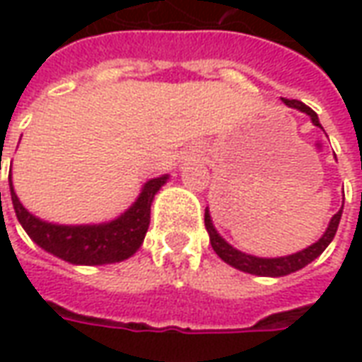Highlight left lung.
Returning a JSON list of instances; mask_svg holds the SVG:
<instances>
[{
	"label": "left lung",
	"instance_id": "1",
	"mask_svg": "<svg viewBox=\"0 0 362 362\" xmlns=\"http://www.w3.org/2000/svg\"><path fill=\"white\" fill-rule=\"evenodd\" d=\"M283 103L287 104L288 108H296V110L304 112L306 116H310L314 126L322 127L320 126L318 114L312 110V108H308L304 103H300V100H291V98H283ZM341 213L343 205L341 209L329 219V225H327L326 233L320 236L316 243L310 244V246L304 248V250L288 254V256H281V258H258V256H252V254H246V252L236 250L235 246H230V244L217 233V228H215V225H213L211 221L209 207L205 209V228H207V233H209V243H211L215 254H217L223 262H227L228 266L236 267V269H240V272L244 273L259 275V277H283V275H288V273H295L298 272V269H303L304 266H308L310 262H314L322 252L326 250L327 246H329V243L334 240L335 233H337Z\"/></svg>",
	"mask_w": 362,
	"mask_h": 362
}]
</instances>
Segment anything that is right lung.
Returning a JSON list of instances; mask_svg holds the SVG:
<instances>
[{"label": "right lung", "mask_w": 362, "mask_h": 362, "mask_svg": "<svg viewBox=\"0 0 362 362\" xmlns=\"http://www.w3.org/2000/svg\"><path fill=\"white\" fill-rule=\"evenodd\" d=\"M168 174L145 182L141 194L116 219L98 225H56L36 217L21 204L9 174L13 209L33 240L52 256L74 266H104L132 258L141 248L151 221V205ZM1 204V192H0Z\"/></svg>", "instance_id": "1"}]
</instances>
